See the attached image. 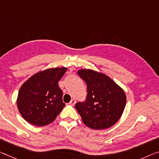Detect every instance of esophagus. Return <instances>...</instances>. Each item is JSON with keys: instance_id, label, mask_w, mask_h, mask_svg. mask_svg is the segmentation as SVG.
<instances>
[{"instance_id": "esophagus-1", "label": "esophagus", "mask_w": 159, "mask_h": 159, "mask_svg": "<svg viewBox=\"0 0 159 159\" xmlns=\"http://www.w3.org/2000/svg\"><path fill=\"white\" fill-rule=\"evenodd\" d=\"M69 104L70 106H74L75 104V99H72L71 101H70V102L69 103Z\"/></svg>"}]
</instances>
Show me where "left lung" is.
I'll return each instance as SVG.
<instances>
[{
  "label": "left lung",
  "mask_w": 159,
  "mask_h": 159,
  "mask_svg": "<svg viewBox=\"0 0 159 159\" xmlns=\"http://www.w3.org/2000/svg\"><path fill=\"white\" fill-rule=\"evenodd\" d=\"M77 73L87 85L86 101L75 106L84 124L95 130L111 127L124 111V91L104 73L91 69H80Z\"/></svg>",
  "instance_id": "left-lung-1"
}]
</instances>
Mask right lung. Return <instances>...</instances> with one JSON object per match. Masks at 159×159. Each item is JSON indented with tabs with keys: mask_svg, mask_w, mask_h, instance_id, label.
I'll return each mask as SVG.
<instances>
[{
	"mask_svg": "<svg viewBox=\"0 0 159 159\" xmlns=\"http://www.w3.org/2000/svg\"><path fill=\"white\" fill-rule=\"evenodd\" d=\"M67 68H52L30 77L18 91L17 107L23 118L36 126L48 125L56 119L66 104L58 83Z\"/></svg>",
	"mask_w": 159,
	"mask_h": 159,
	"instance_id": "right-lung-1",
	"label": "right lung"
}]
</instances>
